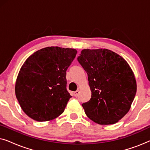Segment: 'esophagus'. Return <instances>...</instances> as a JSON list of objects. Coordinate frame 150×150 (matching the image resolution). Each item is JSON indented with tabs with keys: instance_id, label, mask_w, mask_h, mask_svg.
I'll return each instance as SVG.
<instances>
[{
	"instance_id": "obj_1",
	"label": "esophagus",
	"mask_w": 150,
	"mask_h": 150,
	"mask_svg": "<svg viewBox=\"0 0 150 150\" xmlns=\"http://www.w3.org/2000/svg\"><path fill=\"white\" fill-rule=\"evenodd\" d=\"M80 93V91H79V90H77V91H76L74 93V95L75 97H77L78 96H79V94Z\"/></svg>"
}]
</instances>
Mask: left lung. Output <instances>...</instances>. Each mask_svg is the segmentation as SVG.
Instances as JSON below:
<instances>
[{
  "label": "left lung",
  "mask_w": 150,
  "mask_h": 150,
  "mask_svg": "<svg viewBox=\"0 0 150 150\" xmlns=\"http://www.w3.org/2000/svg\"><path fill=\"white\" fill-rule=\"evenodd\" d=\"M78 61L87 72L91 91L82 104L90 120L114 124L128 113L137 92L134 72L125 59L106 48L83 49Z\"/></svg>",
  "instance_id": "8db88e82"
}]
</instances>
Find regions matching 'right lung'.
<instances>
[{
    "label": "right lung",
    "mask_w": 150,
    "mask_h": 150,
    "mask_svg": "<svg viewBox=\"0 0 150 150\" xmlns=\"http://www.w3.org/2000/svg\"><path fill=\"white\" fill-rule=\"evenodd\" d=\"M76 54V49L50 46L36 51L24 61L15 93L29 117L48 122L63 113L71 98L66 89V70Z\"/></svg>",
    "instance_id": "1"
}]
</instances>
